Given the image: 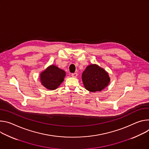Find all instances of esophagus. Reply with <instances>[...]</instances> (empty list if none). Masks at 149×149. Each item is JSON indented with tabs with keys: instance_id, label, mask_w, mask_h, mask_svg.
Listing matches in <instances>:
<instances>
[{
	"instance_id": "esophagus-1",
	"label": "esophagus",
	"mask_w": 149,
	"mask_h": 149,
	"mask_svg": "<svg viewBox=\"0 0 149 149\" xmlns=\"http://www.w3.org/2000/svg\"><path fill=\"white\" fill-rule=\"evenodd\" d=\"M72 76L73 77H76L77 76V73H74L72 74Z\"/></svg>"
}]
</instances>
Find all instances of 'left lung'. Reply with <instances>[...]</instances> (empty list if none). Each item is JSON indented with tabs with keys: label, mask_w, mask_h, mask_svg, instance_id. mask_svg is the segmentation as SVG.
Instances as JSON below:
<instances>
[{
	"label": "left lung",
	"mask_w": 149,
	"mask_h": 149,
	"mask_svg": "<svg viewBox=\"0 0 149 149\" xmlns=\"http://www.w3.org/2000/svg\"><path fill=\"white\" fill-rule=\"evenodd\" d=\"M85 89L90 92L101 91L109 84L110 78L108 73L97 64H90L81 75Z\"/></svg>",
	"instance_id": "left-lung-1"
}]
</instances>
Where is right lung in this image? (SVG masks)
I'll list each match as a JSON object with an SVG mask.
<instances>
[{"label": "right lung", "mask_w": 149, "mask_h": 149, "mask_svg": "<svg viewBox=\"0 0 149 149\" xmlns=\"http://www.w3.org/2000/svg\"><path fill=\"white\" fill-rule=\"evenodd\" d=\"M65 72L55 65H51L40 74L42 85L49 90L56 89L64 81Z\"/></svg>", "instance_id": "obj_1"}]
</instances>
